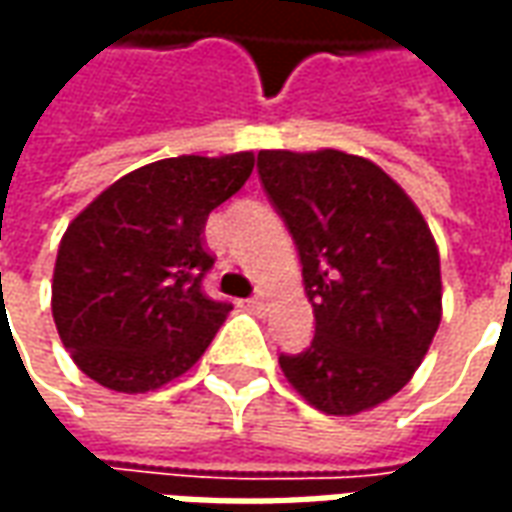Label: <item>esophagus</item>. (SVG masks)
<instances>
[{
  "mask_svg": "<svg viewBox=\"0 0 512 512\" xmlns=\"http://www.w3.org/2000/svg\"><path fill=\"white\" fill-rule=\"evenodd\" d=\"M268 304H271V299H268V293H263V290H260V293H255V296L249 299V307H252L255 312H266Z\"/></svg>",
  "mask_w": 512,
  "mask_h": 512,
  "instance_id": "1",
  "label": "esophagus"
}]
</instances>
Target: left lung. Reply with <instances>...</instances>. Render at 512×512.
Masks as SVG:
<instances>
[{"label":"left lung","instance_id":"obj_1","mask_svg":"<svg viewBox=\"0 0 512 512\" xmlns=\"http://www.w3.org/2000/svg\"><path fill=\"white\" fill-rule=\"evenodd\" d=\"M268 200L299 249L315 337L279 367L310 406L351 417L411 381L441 321L439 249L384 169L343 150H260Z\"/></svg>","mask_w":512,"mask_h":512}]
</instances>
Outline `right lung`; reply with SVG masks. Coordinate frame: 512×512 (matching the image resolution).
I'll return each instance as SVG.
<instances>
[{
  "label": "right lung",
  "mask_w": 512,
  "mask_h": 512,
  "mask_svg": "<svg viewBox=\"0 0 512 512\" xmlns=\"http://www.w3.org/2000/svg\"><path fill=\"white\" fill-rule=\"evenodd\" d=\"M252 167V153L161 158L115 180L68 224L51 312L84 376L136 395L205 354L233 304L202 290L213 266L202 230Z\"/></svg>",
  "instance_id": "add662e5"
}]
</instances>
